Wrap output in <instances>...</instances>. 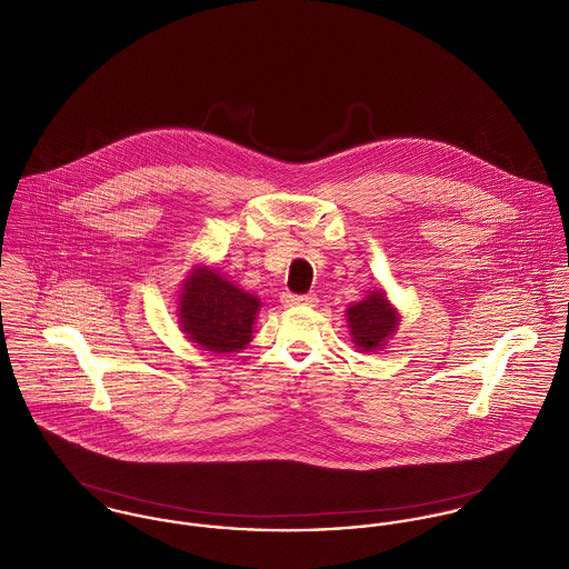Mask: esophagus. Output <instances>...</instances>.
<instances>
[{
  "instance_id": "esophagus-1",
  "label": "esophagus",
  "mask_w": 569,
  "mask_h": 569,
  "mask_svg": "<svg viewBox=\"0 0 569 569\" xmlns=\"http://www.w3.org/2000/svg\"><path fill=\"white\" fill-rule=\"evenodd\" d=\"M281 303L286 307H316L318 297H316V295H290V292H286L283 299H281Z\"/></svg>"
}]
</instances>
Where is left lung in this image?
Instances as JSON below:
<instances>
[{"mask_svg": "<svg viewBox=\"0 0 569 569\" xmlns=\"http://www.w3.org/2000/svg\"><path fill=\"white\" fill-rule=\"evenodd\" d=\"M350 338L359 352L386 349L398 327V311L388 301L386 290H372L363 301L347 309Z\"/></svg>", "mask_w": 569, "mask_h": 569, "instance_id": "1", "label": "left lung"}]
</instances>
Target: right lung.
<instances>
[{"label": "right lung", "instance_id": "right-lung-1", "mask_svg": "<svg viewBox=\"0 0 569 569\" xmlns=\"http://www.w3.org/2000/svg\"><path fill=\"white\" fill-rule=\"evenodd\" d=\"M260 299L210 266H194L179 292V325L201 349L227 355L251 342Z\"/></svg>", "mask_w": 569, "mask_h": 569}]
</instances>
